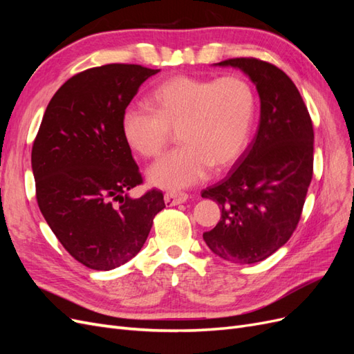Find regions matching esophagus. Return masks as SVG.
Returning <instances> with one entry per match:
<instances>
[{"mask_svg": "<svg viewBox=\"0 0 354 354\" xmlns=\"http://www.w3.org/2000/svg\"><path fill=\"white\" fill-rule=\"evenodd\" d=\"M189 198L187 194H181V192H167L164 195V201L168 207L178 205V203L186 202Z\"/></svg>", "mask_w": 354, "mask_h": 354, "instance_id": "esophagus-1", "label": "esophagus"}]
</instances>
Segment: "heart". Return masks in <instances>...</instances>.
<instances>
[{
  "mask_svg": "<svg viewBox=\"0 0 354 354\" xmlns=\"http://www.w3.org/2000/svg\"><path fill=\"white\" fill-rule=\"evenodd\" d=\"M143 106L121 116L127 146L142 158H155L177 133L178 149L147 169L149 183L168 190L190 187L236 160L248 143L255 95L238 75L202 80L180 75L159 84Z\"/></svg>",
  "mask_w": 354,
  "mask_h": 354,
  "instance_id": "obj_1",
  "label": "heart"
}]
</instances>
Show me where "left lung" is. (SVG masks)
I'll return each mask as SVG.
<instances>
[{
    "label": "left lung",
    "mask_w": 354,
    "mask_h": 354,
    "mask_svg": "<svg viewBox=\"0 0 354 354\" xmlns=\"http://www.w3.org/2000/svg\"><path fill=\"white\" fill-rule=\"evenodd\" d=\"M217 65L248 75L261 111L254 140L229 176L202 190L221 209L203 241L223 260L252 264L276 252L297 229L313 177V124L295 84L272 63L236 57Z\"/></svg>",
    "instance_id": "8db88e82"
}]
</instances>
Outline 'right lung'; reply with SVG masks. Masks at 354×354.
I'll return each instance as SVG.
<instances>
[{"mask_svg": "<svg viewBox=\"0 0 354 354\" xmlns=\"http://www.w3.org/2000/svg\"><path fill=\"white\" fill-rule=\"evenodd\" d=\"M159 69L111 63L69 78L53 95L32 146L38 207L75 260L112 270L142 250L164 195L142 185L121 133L122 112Z\"/></svg>", "mask_w": 354, "mask_h": 354, "instance_id": "obj_1", "label": "right lung"}]
</instances>
